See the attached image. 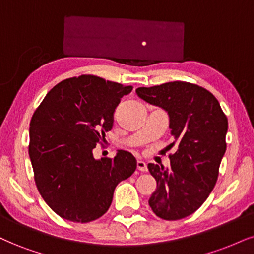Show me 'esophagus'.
<instances>
[{
  "label": "esophagus",
  "mask_w": 254,
  "mask_h": 254,
  "mask_svg": "<svg viewBox=\"0 0 254 254\" xmlns=\"http://www.w3.org/2000/svg\"><path fill=\"white\" fill-rule=\"evenodd\" d=\"M136 168L139 171H141V172H146L147 171V164L142 160H137L136 161Z\"/></svg>",
  "instance_id": "esophagus-1"
}]
</instances>
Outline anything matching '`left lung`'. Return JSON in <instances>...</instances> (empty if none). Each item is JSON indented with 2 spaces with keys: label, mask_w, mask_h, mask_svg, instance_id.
Segmentation results:
<instances>
[{
  "label": "left lung",
  "mask_w": 254,
  "mask_h": 254,
  "mask_svg": "<svg viewBox=\"0 0 254 254\" xmlns=\"http://www.w3.org/2000/svg\"><path fill=\"white\" fill-rule=\"evenodd\" d=\"M137 96L167 112L178 148L171 168L148 164L156 190L148 200L164 220H179L198 209L214 189L226 152V115L212 93L183 81L139 87Z\"/></svg>",
  "instance_id": "left-lung-1"
}]
</instances>
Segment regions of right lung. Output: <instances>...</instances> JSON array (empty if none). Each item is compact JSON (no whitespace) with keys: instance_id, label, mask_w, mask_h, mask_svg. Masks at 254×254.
Segmentation results:
<instances>
[{"instance_id":"add662e5","label":"right lung","mask_w":254,"mask_h":254,"mask_svg":"<svg viewBox=\"0 0 254 254\" xmlns=\"http://www.w3.org/2000/svg\"><path fill=\"white\" fill-rule=\"evenodd\" d=\"M132 86L81 75L49 90L33 114L29 158L37 190L61 218L89 223L108 211L115 187L136 168L135 158L118 151L95 159L93 149L113 127V114Z\"/></svg>"}]
</instances>
